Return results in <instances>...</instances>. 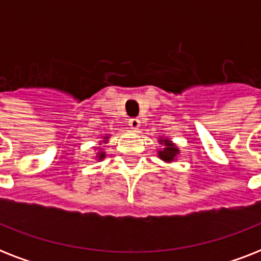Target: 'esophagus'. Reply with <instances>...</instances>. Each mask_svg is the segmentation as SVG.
Segmentation results:
<instances>
[{"mask_svg": "<svg viewBox=\"0 0 261 261\" xmlns=\"http://www.w3.org/2000/svg\"><path fill=\"white\" fill-rule=\"evenodd\" d=\"M128 126L133 128V130H138L139 127H141V120L137 118L134 119H130V122H128Z\"/></svg>", "mask_w": 261, "mask_h": 261, "instance_id": "esophagus-1", "label": "esophagus"}]
</instances>
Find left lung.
Here are the masks:
<instances>
[{
    "label": "left lung",
    "instance_id": "left-lung-1",
    "mask_svg": "<svg viewBox=\"0 0 261 261\" xmlns=\"http://www.w3.org/2000/svg\"><path fill=\"white\" fill-rule=\"evenodd\" d=\"M160 145H163V149L159 150V157L165 163H173L177 159L178 153V147L172 142L171 139L164 138V137H160Z\"/></svg>",
    "mask_w": 261,
    "mask_h": 261
}]
</instances>
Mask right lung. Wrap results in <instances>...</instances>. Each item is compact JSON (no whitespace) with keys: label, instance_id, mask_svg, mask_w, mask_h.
<instances>
[{"label":"right lung","instance_id":"right-lung-1","mask_svg":"<svg viewBox=\"0 0 261 261\" xmlns=\"http://www.w3.org/2000/svg\"><path fill=\"white\" fill-rule=\"evenodd\" d=\"M108 138H110V135H106V137L102 138L104 143L108 142ZM100 143H101V142H100ZM96 159H97V161H101L102 159H106V151H102L101 149H98V151L96 153Z\"/></svg>","mask_w":261,"mask_h":261}]
</instances>
